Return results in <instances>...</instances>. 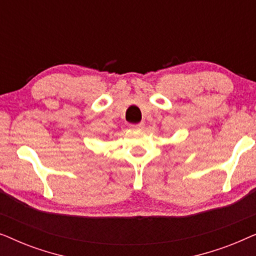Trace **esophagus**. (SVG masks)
<instances>
[{"label": "esophagus", "instance_id": "34e87169", "mask_svg": "<svg viewBox=\"0 0 256 256\" xmlns=\"http://www.w3.org/2000/svg\"><path fill=\"white\" fill-rule=\"evenodd\" d=\"M144 127V124L141 122V124H132V129H134V130H141Z\"/></svg>", "mask_w": 256, "mask_h": 256}]
</instances>
